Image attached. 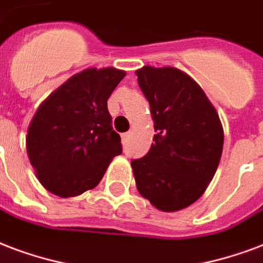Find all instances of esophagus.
I'll return each instance as SVG.
<instances>
[{"label": "esophagus", "instance_id": "1", "mask_svg": "<svg viewBox=\"0 0 263 263\" xmlns=\"http://www.w3.org/2000/svg\"><path fill=\"white\" fill-rule=\"evenodd\" d=\"M129 137H130V132L122 134V143H123V144L127 143V141H129Z\"/></svg>", "mask_w": 263, "mask_h": 263}]
</instances>
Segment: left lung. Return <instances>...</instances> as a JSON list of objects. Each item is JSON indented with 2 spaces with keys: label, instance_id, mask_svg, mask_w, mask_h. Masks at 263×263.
<instances>
[{
  "label": "left lung",
  "instance_id": "left-lung-1",
  "mask_svg": "<svg viewBox=\"0 0 263 263\" xmlns=\"http://www.w3.org/2000/svg\"><path fill=\"white\" fill-rule=\"evenodd\" d=\"M154 119V143L132 161L137 190L163 212L189 206L214 179L223 149L219 115L202 88L176 68L136 70Z\"/></svg>",
  "mask_w": 263,
  "mask_h": 263
}]
</instances>
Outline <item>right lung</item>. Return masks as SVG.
Instances as JSON below:
<instances>
[{
    "instance_id": "obj_1",
    "label": "right lung",
    "mask_w": 263,
    "mask_h": 263,
    "mask_svg": "<svg viewBox=\"0 0 263 263\" xmlns=\"http://www.w3.org/2000/svg\"><path fill=\"white\" fill-rule=\"evenodd\" d=\"M124 76L115 68L86 69L39 106L27 130V157L49 193L68 198L91 190L122 154L106 101Z\"/></svg>"
}]
</instances>
